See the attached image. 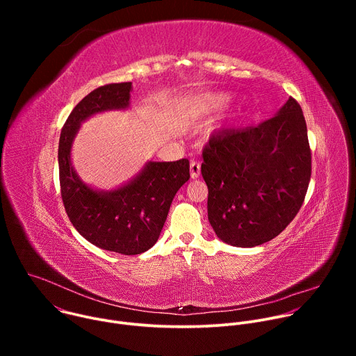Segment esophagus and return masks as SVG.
Wrapping results in <instances>:
<instances>
[{
  "label": "esophagus",
  "instance_id": "34e87169",
  "mask_svg": "<svg viewBox=\"0 0 356 356\" xmlns=\"http://www.w3.org/2000/svg\"><path fill=\"white\" fill-rule=\"evenodd\" d=\"M200 172H201V165H200V162L193 161V162L190 163V176H191V179H197V177L200 176Z\"/></svg>",
  "mask_w": 356,
  "mask_h": 356
}]
</instances>
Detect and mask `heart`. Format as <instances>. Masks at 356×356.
I'll return each instance as SVG.
<instances>
[{
	"label": "heart",
	"mask_w": 356,
	"mask_h": 356,
	"mask_svg": "<svg viewBox=\"0 0 356 356\" xmlns=\"http://www.w3.org/2000/svg\"><path fill=\"white\" fill-rule=\"evenodd\" d=\"M227 97L220 95V94H213V95H204L198 99L194 101V108L198 111H207L211 108H217L225 103Z\"/></svg>",
	"instance_id": "heart-1"
}]
</instances>
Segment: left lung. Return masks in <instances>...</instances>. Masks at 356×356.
I'll return each instance as SVG.
<instances>
[{
    "mask_svg": "<svg viewBox=\"0 0 356 356\" xmlns=\"http://www.w3.org/2000/svg\"><path fill=\"white\" fill-rule=\"evenodd\" d=\"M201 175L209 187V221L232 246L252 248L277 236L297 216L312 177L307 125L290 97L258 127L211 135Z\"/></svg>",
    "mask_w": 356,
    "mask_h": 356,
    "instance_id": "8db88e82",
    "label": "left lung"
}]
</instances>
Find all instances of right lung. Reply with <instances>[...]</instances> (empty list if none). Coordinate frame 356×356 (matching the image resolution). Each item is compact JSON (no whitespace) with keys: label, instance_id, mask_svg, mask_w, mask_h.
Masks as SVG:
<instances>
[{"label":"right lung","instance_id":"obj_1","mask_svg":"<svg viewBox=\"0 0 356 356\" xmlns=\"http://www.w3.org/2000/svg\"><path fill=\"white\" fill-rule=\"evenodd\" d=\"M132 83L101 86L87 94L66 120L59 140V180L63 206L73 227L92 245L138 255L154 246L177 190L190 179L187 159L147 162L128 184L97 191L80 180L70 162L73 139L88 117L129 107Z\"/></svg>","mask_w":356,"mask_h":356}]
</instances>
